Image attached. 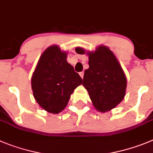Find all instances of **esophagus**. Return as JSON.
Masks as SVG:
<instances>
[{
    "label": "esophagus",
    "mask_w": 153,
    "mask_h": 153,
    "mask_svg": "<svg viewBox=\"0 0 153 153\" xmlns=\"http://www.w3.org/2000/svg\"><path fill=\"white\" fill-rule=\"evenodd\" d=\"M79 76H80L82 79H83V76H84V72H83V71H82V72L79 73Z\"/></svg>",
    "instance_id": "esophagus-1"
}]
</instances>
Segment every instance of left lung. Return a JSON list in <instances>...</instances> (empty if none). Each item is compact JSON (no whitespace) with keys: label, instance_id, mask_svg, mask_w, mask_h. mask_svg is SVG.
I'll return each mask as SVG.
<instances>
[{"label":"left lung","instance_id":"left-lung-1","mask_svg":"<svg viewBox=\"0 0 153 153\" xmlns=\"http://www.w3.org/2000/svg\"><path fill=\"white\" fill-rule=\"evenodd\" d=\"M75 51L89 56V67L84 72L82 86L95 108L102 113L114 108L125 96L127 77L114 53L105 45L98 46L95 51L80 47Z\"/></svg>","mask_w":153,"mask_h":153}]
</instances>
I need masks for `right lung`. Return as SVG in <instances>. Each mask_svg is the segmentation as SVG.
<instances>
[{
  "label": "right lung",
  "mask_w": 153,
  "mask_h": 153,
  "mask_svg": "<svg viewBox=\"0 0 153 153\" xmlns=\"http://www.w3.org/2000/svg\"><path fill=\"white\" fill-rule=\"evenodd\" d=\"M67 52L58 45L46 48L31 79L35 99L42 108L51 114L62 111L74 89L82 84V78L67 62Z\"/></svg>",
  "instance_id": "right-lung-1"
}]
</instances>
